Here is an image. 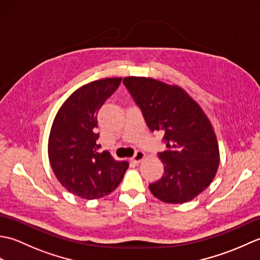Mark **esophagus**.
<instances>
[{"mask_svg":"<svg viewBox=\"0 0 260 260\" xmlns=\"http://www.w3.org/2000/svg\"><path fill=\"white\" fill-rule=\"evenodd\" d=\"M144 158H145V153H144V152H143V151H136L135 154H134V156L132 157L131 159H132V162L139 164V163H141Z\"/></svg>","mask_w":260,"mask_h":260,"instance_id":"1","label":"esophagus"}]
</instances>
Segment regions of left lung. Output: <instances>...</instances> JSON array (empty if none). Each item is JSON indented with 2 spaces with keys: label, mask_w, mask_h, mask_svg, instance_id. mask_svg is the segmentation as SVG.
<instances>
[{
  "label": "left lung",
  "mask_w": 260,
  "mask_h": 260,
  "mask_svg": "<svg viewBox=\"0 0 260 260\" xmlns=\"http://www.w3.org/2000/svg\"><path fill=\"white\" fill-rule=\"evenodd\" d=\"M152 132L163 131L165 151L158 153L164 174L148 185L167 203H184L211 183L219 167L212 125L196 101L178 86L145 77L123 80Z\"/></svg>",
  "instance_id": "1"
}]
</instances>
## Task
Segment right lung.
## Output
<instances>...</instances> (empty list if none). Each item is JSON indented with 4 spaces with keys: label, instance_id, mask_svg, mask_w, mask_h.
<instances>
[{
    "label": "right lung",
    "instance_id": "1",
    "mask_svg": "<svg viewBox=\"0 0 260 260\" xmlns=\"http://www.w3.org/2000/svg\"><path fill=\"white\" fill-rule=\"evenodd\" d=\"M120 82L105 78L78 88L58 110L50 131L48 155L54 175L69 192L87 200L113 192L128 168L97 144L98 110Z\"/></svg>",
    "mask_w": 260,
    "mask_h": 260
}]
</instances>
